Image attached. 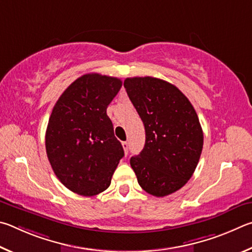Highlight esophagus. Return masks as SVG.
I'll return each instance as SVG.
<instances>
[{"label": "esophagus", "mask_w": 252, "mask_h": 252, "mask_svg": "<svg viewBox=\"0 0 252 252\" xmlns=\"http://www.w3.org/2000/svg\"><path fill=\"white\" fill-rule=\"evenodd\" d=\"M122 146L124 148V152H125V154L127 155V153H128V149H129V145L127 142H123L122 143Z\"/></svg>", "instance_id": "34e87169"}]
</instances>
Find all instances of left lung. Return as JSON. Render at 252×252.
I'll use <instances>...</instances> for the list:
<instances>
[{
	"instance_id": "obj_1",
	"label": "left lung",
	"mask_w": 252,
	"mask_h": 252,
	"mask_svg": "<svg viewBox=\"0 0 252 252\" xmlns=\"http://www.w3.org/2000/svg\"><path fill=\"white\" fill-rule=\"evenodd\" d=\"M124 87L146 133L131 168L145 191L170 195L191 178L201 155L204 134L196 110L177 87L159 78L129 77Z\"/></svg>"
}]
</instances>
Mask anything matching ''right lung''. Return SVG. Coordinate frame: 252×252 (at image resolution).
I'll list each match as a JSON object with an SVG mask.
<instances>
[{
  "label": "right lung",
  "mask_w": 252,
  "mask_h": 252,
  "mask_svg": "<svg viewBox=\"0 0 252 252\" xmlns=\"http://www.w3.org/2000/svg\"><path fill=\"white\" fill-rule=\"evenodd\" d=\"M121 87L119 78L85 74L66 88L52 110L45 135L47 158L60 182L78 195L106 190L124 157L106 113Z\"/></svg>",
  "instance_id": "obj_1"
}]
</instances>
